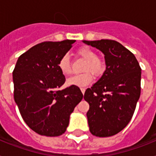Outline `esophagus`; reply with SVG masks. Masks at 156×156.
Masks as SVG:
<instances>
[{"label":"esophagus","mask_w":156,"mask_h":156,"mask_svg":"<svg viewBox=\"0 0 156 156\" xmlns=\"http://www.w3.org/2000/svg\"><path fill=\"white\" fill-rule=\"evenodd\" d=\"M81 91H82V93H83V94H84L86 91V89L85 88H81Z\"/></svg>","instance_id":"esophagus-1"}]
</instances>
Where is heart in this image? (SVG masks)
I'll use <instances>...</instances> for the list:
<instances>
[{
	"instance_id": "1",
	"label": "heart",
	"mask_w": 156,
	"mask_h": 156,
	"mask_svg": "<svg viewBox=\"0 0 156 156\" xmlns=\"http://www.w3.org/2000/svg\"><path fill=\"white\" fill-rule=\"evenodd\" d=\"M77 55L83 60L86 63L83 67L84 73L72 76L67 79V84L83 87L89 85L93 80V75L100 76L105 69V62L101 57L97 56V53L90 48L83 46L77 50ZM58 69L61 73L65 76L69 75L72 73V68L69 58L67 55L61 56L58 61Z\"/></svg>"
}]
</instances>
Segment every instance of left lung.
Listing matches in <instances>:
<instances>
[{
  "label": "left lung",
  "instance_id": "8db88e82",
  "mask_svg": "<svg viewBox=\"0 0 156 156\" xmlns=\"http://www.w3.org/2000/svg\"><path fill=\"white\" fill-rule=\"evenodd\" d=\"M104 54L106 69L84 94L88 125L97 137H110L130 121L141 93V68L132 52L115 40H83Z\"/></svg>",
  "mask_w": 156,
  "mask_h": 156
}]
</instances>
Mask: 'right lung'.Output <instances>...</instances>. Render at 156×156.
<instances>
[{
    "instance_id": "obj_1",
    "label": "right lung",
    "mask_w": 156,
    "mask_h": 156,
    "mask_svg": "<svg viewBox=\"0 0 156 156\" xmlns=\"http://www.w3.org/2000/svg\"><path fill=\"white\" fill-rule=\"evenodd\" d=\"M74 42L38 44L18 57L13 71V97L21 116L40 135L56 137L65 133L70 114L83 100L78 87L58 90L66 82L58 61Z\"/></svg>"
}]
</instances>
